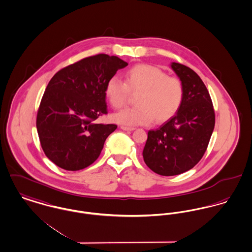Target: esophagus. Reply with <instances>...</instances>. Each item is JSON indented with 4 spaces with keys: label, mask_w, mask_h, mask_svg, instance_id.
Returning <instances> with one entry per match:
<instances>
[{
    "label": "esophagus",
    "mask_w": 252,
    "mask_h": 252,
    "mask_svg": "<svg viewBox=\"0 0 252 252\" xmlns=\"http://www.w3.org/2000/svg\"><path fill=\"white\" fill-rule=\"evenodd\" d=\"M121 128L123 130H126V131H133L135 128L134 127H130V126H122Z\"/></svg>",
    "instance_id": "esophagus-1"
}]
</instances>
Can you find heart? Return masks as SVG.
Listing matches in <instances>:
<instances>
[{
    "label": "heart",
    "mask_w": 252,
    "mask_h": 252,
    "mask_svg": "<svg viewBox=\"0 0 252 252\" xmlns=\"http://www.w3.org/2000/svg\"><path fill=\"white\" fill-rule=\"evenodd\" d=\"M105 94L115 109L125 107L130 97L136 95L134 107L124 109L113 116L114 121L125 126H148L156 120L164 123L179 111L185 95L182 80L168 76L162 69L139 64L125 75V81L113 77L105 86Z\"/></svg>",
    "instance_id": "b5f03b06"
}]
</instances>
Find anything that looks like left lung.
I'll return each mask as SVG.
<instances>
[{"label": "left lung", "instance_id": "obj_1", "mask_svg": "<svg viewBox=\"0 0 252 252\" xmlns=\"http://www.w3.org/2000/svg\"><path fill=\"white\" fill-rule=\"evenodd\" d=\"M185 95L179 111L159 128L150 130L143 151L144 161L156 174L185 173L205 154L215 126V110L209 92L191 68L174 62Z\"/></svg>", "mask_w": 252, "mask_h": 252}]
</instances>
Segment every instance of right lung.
I'll return each mask as SVG.
<instances>
[{"instance_id": "1", "label": "right lung", "mask_w": 252, "mask_h": 252, "mask_svg": "<svg viewBox=\"0 0 252 252\" xmlns=\"http://www.w3.org/2000/svg\"><path fill=\"white\" fill-rule=\"evenodd\" d=\"M127 63L99 54L62 68L50 80L39 105L36 127L42 150L66 171L82 170L100 155L114 124H97L107 114L105 86Z\"/></svg>"}]
</instances>
